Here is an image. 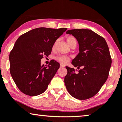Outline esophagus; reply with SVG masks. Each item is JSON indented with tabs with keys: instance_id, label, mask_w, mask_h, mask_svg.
Masks as SVG:
<instances>
[{
	"instance_id": "esophagus-1",
	"label": "esophagus",
	"mask_w": 122,
	"mask_h": 122,
	"mask_svg": "<svg viewBox=\"0 0 122 122\" xmlns=\"http://www.w3.org/2000/svg\"><path fill=\"white\" fill-rule=\"evenodd\" d=\"M61 66V68H64V65H62V64H61V66Z\"/></svg>"
}]
</instances>
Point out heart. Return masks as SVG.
<instances>
[{
    "label": "heart",
    "mask_w": 122,
    "mask_h": 122,
    "mask_svg": "<svg viewBox=\"0 0 122 122\" xmlns=\"http://www.w3.org/2000/svg\"><path fill=\"white\" fill-rule=\"evenodd\" d=\"M76 41V40L74 37H73V36H69V37H68L67 39H66V41H67V43L69 44V46H71V43H73V41ZM56 43H57V41H55V43L53 46V48H54L56 47ZM71 58L70 56H64V55H61V56H58L56 57V61L62 64H68V63H69V61H71Z\"/></svg>",
    "instance_id": "heart-1"
}]
</instances>
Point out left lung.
Returning a JSON list of instances; mask_svg holds the SVG:
<instances>
[{
  "instance_id": "1",
  "label": "left lung",
  "mask_w": 122,
  "mask_h": 122,
  "mask_svg": "<svg viewBox=\"0 0 122 122\" xmlns=\"http://www.w3.org/2000/svg\"><path fill=\"white\" fill-rule=\"evenodd\" d=\"M66 34H71L77 39L79 53L73 60L77 69L66 66L67 74L64 78L66 88L76 99L86 100L94 96L100 91L109 76L112 58L106 40L91 30H69Z\"/></svg>"
}]
</instances>
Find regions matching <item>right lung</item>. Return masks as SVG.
I'll use <instances>...</instances> for the list:
<instances>
[{
  "label": "right lung",
  "instance_id": "right-lung-1",
  "mask_svg": "<svg viewBox=\"0 0 122 122\" xmlns=\"http://www.w3.org/2000/svg\"><path fill=\"white\" fill-rule=\"evenodd\" d=\"M67 29L38 28L21 35L9 54L10 73L24 94L36 96L47 89L59 63L54 60L48 66L41 65L43 56L51 54L53 44Z\"/></svg>",
  "mask_w": 122,
  "mask_h": 122
}]
</instances>
